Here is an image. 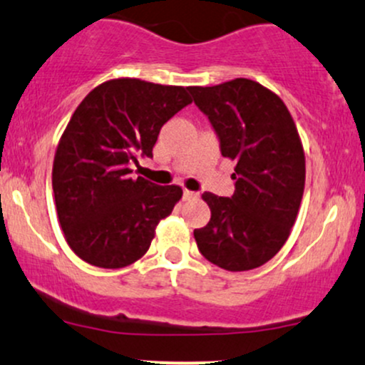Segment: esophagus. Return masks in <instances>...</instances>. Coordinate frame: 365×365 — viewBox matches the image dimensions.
<instances>
[{
  "mask_svg": "<svg viewBox=\"0 0 365 365\" xmlns=\"http://www.w3.org/2000/svg\"><path fill=\"white\" fill-rule=\"evenodd\" d=\"M182 196H184V200H190V198H196L198 193H195V191H190V190H184Z\"/></svg>",
  "mask_w": 365,
  "mask_h": 365,
  "instance_id": "34e87169",
  "label": "esophagus"
}]
</instances>
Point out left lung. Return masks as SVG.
Instances as JSON below:
<instances>
[{"instance_id":"8db88e82","label":"left lung","mask_w":365,"mask_h":365,"mask_svg":"<svg viewBox=\"0 0 365 365\" xmlns=\"http://www.w3.org/2000/svg\"><path fill=\"white\" fill-rule=\"evenodd\" d=\"M222 157L236 162L235 193H205L210 222L195 229L200 253L226 271L264 265L288 240L305 187V155L288 108L250 79L190 88Z\"/></svg>"}]
</instances>
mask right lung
Instances as JSON below:
<instances>
[{"instance_id": "obj_1", "label": "right lung", "mask_w": 365, "mask_h": 365, "mask_svg": "<svg viewBox=\"0 0 365 365\" xmlns=\"http://www.w3.org/2000/svg\"><path fill=\"white\" fill-rule=\"evenodd\" d=\"M190 88L113 79L81 101L53 162V193L68 247L88 264L120 269L148 252L155 227L181 200L179 186L134 179L162 125L191 103Z\"/></svg>"}]
</instances>
